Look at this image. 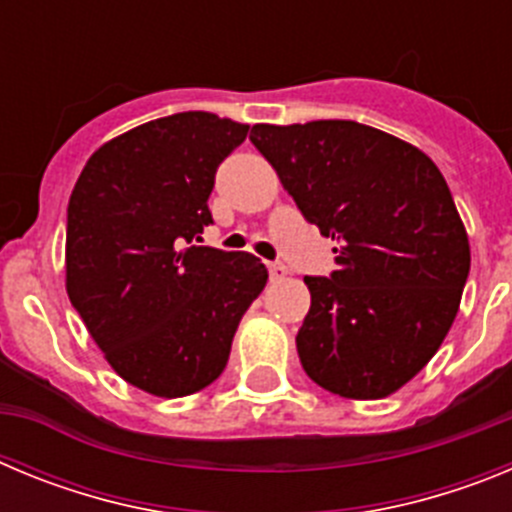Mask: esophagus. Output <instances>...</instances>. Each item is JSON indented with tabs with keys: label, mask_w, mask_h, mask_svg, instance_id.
I'll list each match as a JSON object with an SVG mask.
<instances>
[{
	"label": "esophagus",
	"mask_w": 512,
	"mask_h": 512,
	"mask_svg": "<svg viewBox=\"0 0 512 512\" xmlns=\"http://www.w3.org/2000/svg\"><path fill=\"white\" fill-rule=\"evenodd\" d=\"M287 274V266L284 264H269V277L271 279H282Z\"/></svg>",
	"instance_id": "34e87169"
}]
</instances>
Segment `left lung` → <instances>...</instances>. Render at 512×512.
I'll list each match as a JSON object with an SVG mask.
<instances>
[{
	"instance_id": "obj_1",
	"label": "left lung",
	"mask_w": 512,
	"mask_h": 512,
	"mask_svg": "<svg viewBox=\"0 0 512 512\" xmlns=\"http://www.w3.org/2000/svg\"><path fill=\"white\" fill-rule=\"evenodd\" d=\"M307 223L338 241V269L305 277L302 369L348 400H379L423 369L459 312L469 238L449 184L405 140L354 120L253 125Z\"/></svg>"
}]
</instances>
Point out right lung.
I'll return each instance as SVG.
<instances>
[{
  "label": "right lung",
  "instance_id": "1",
  "mask_svg": "<svg viewBox=\"0 0 512 512\" xmlns=\"http://www.w3.org/2000/svg\"><path fill=\"white\" fill-rule=\"evenodd\" d=\"M246 135L212 112L158 117L97 148L71 192L69 300L112 369L148 395L215 382L269 279L251 253L187 248L212 223L217 166Z\"/></svg>",
  "mask_w": 512,
  "mask_h": 512
}]
</instances>
